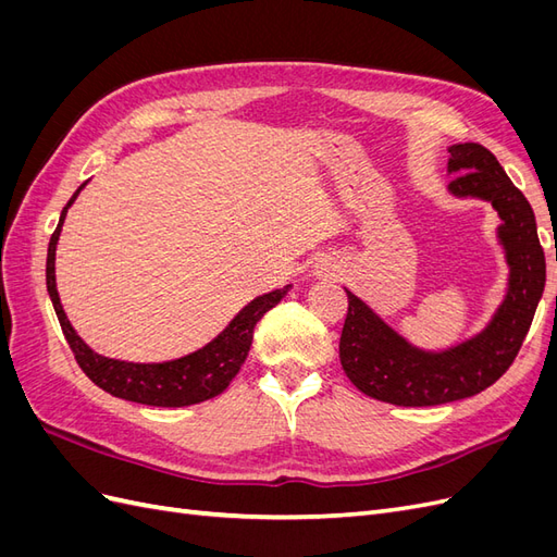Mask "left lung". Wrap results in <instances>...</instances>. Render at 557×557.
Instances as JSON below:
<instances>
[{"instance_id": "left-lung-1", "label": "left lung", "mask_w": 557, "mask_h": 557, "mask_svg": "<svg viewBox=\"0 0 557 557\" xmlns=\"http://www.w3.org/2000/svg\"><path fill=\"white\" fill-rule=\"evenodd\" d=\"M448 153V193L487 201L499 215L497 239L509 264L507 295L479 334L446 350H425L346 290L348 313L339 342L344 372L367 397L397 407H436L493 385L516 360L546 285L544 248L525 195L481 144H453Z\"/></svg>"}]
</instances>
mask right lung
Returning <instances> with one entry per match:
<instances>
[{
    "mask_svg": "<svg viewBox=\"0 0 557 557\" xmlns=\"http://www.w3.org/2000/svg\"><path fill=\"white\" fill-rule=\"evenodd\" d=\"M83 188H86V183L81 185L62 209L60 223L53 232V237H50L46 258V288L58 313L64 339L70 344L83 374L109 395L146 404V407H190V404H199L221 395L230 385V381L239 374V369L250 350L252 330H256L258 320L269 309H274L278 301L288 295L293 285H285L281 290H272L248 301L213 342L190 352V356H183L170 362H125L99 356V352H95L86 342H83L72 327L70 318H66L62 309L55 285V248L60 242V232L64 225L66 211H70Z\"/></svg>",
    "mask_w": 557,
    "mask_h": 557,
    "instance_id": "obj_1",
    "label": "right lung"
}]
</instances>
